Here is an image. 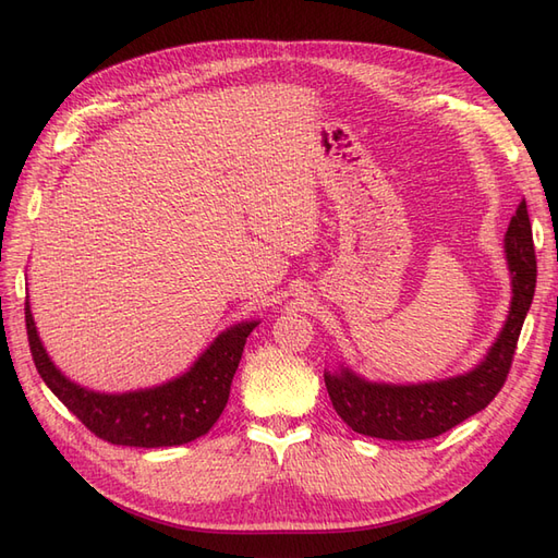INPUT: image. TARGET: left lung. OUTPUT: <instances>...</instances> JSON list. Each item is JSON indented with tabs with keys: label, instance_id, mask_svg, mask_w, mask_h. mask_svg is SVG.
I'll use <instances>...</instances> for the list:
<instances>
[{
	"label": "left lung",
	"instance_id": "left-lung-1",
	"mask_svg": "<svg viewBox=\"0 0 558 558\" xmlns=\"http://www.w3.org/2000/svg\"><path fill=\"white\" fill-rule=\"evenodd\" d=\"M511 271V305L505 326L485 357L469 372L418 384L369 381L348 364L324 369L333 410L362 436L384 440H426L478 414L505 386L515 343L535 295V246L525 201L511 217L505 236Z\"/></svg>",
	"mask_w": 558,
	"mask_h": 558
}]
</instances>
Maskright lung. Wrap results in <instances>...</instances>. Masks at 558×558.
<instances>
[{
	"instance_id": "right-lung-1",
	"label": "right lung",
	"mask_w": 558,
	"mask_h": 558,
	"mask_svg": "<svg viewBox=\"0 0 558 558\" xmlns=\"http://www.w3.org/2000/svg\"><path fill=\"white\" fill-rule=\"evenodd\" d=\"M257 324L260 319L227 326L186 372L170 381L101 392L75 384L53 364L37 333L31 303H25L31 352L43 381L94 436L128 447H172L206 436L225 412L243 345Z\"/></svg>"
}]
</instances>
